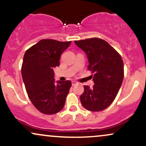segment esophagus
Listing matches in <instances>:
<instances>
[{
  "label": "esophagus",
  "instance_id": "34e87169",
  "mask_svg": "<svg viewBox=\"0 0 146 146\" xmlns=\"http://www.w3.org/2000/svg\"><path fill=\"white\" fill-rule=\"evenodd\" d=\"M77 84H78V82H75V81H73V82H72V86H75V85H76Z\"/></svg>",
  "mask_w": 146,
  "mask_h": 146
}]
</instances>
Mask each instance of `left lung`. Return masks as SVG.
I'll return each instance as SVG.
<instances>
[{"label": "left lung", "mask_w": 146, "mask_h": 146, "mask_svg": "<svg viewBox=\"0 0 146 146\" xmlns=\"http://www.w3.org/2000/svg\"><path fill=\"white\" fill-rule=\"evenodd\" d=\"M85 52L89 70L94 73V86H84L80 101L85 109L100 111L114 101L124 78V64L120 54L107 41L99 38L75 41Z\"/></svg>", "instance_id": "obj_1"}]
</instances>
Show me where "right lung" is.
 I'll list each match as a JSON object with an SVG mask.
<instances>
[{"label": "right lung", "mask_w": 146, "mask_h": 146, "mask_svg": "<svg viewBox=\"0 0 146 146\" xmlns=\"http://www.w3.org/2000/svg\"><path fill=\"white\" fill-rule=\"evenodd\" d=\"M71 41L42 39L26 50L22 76L30 100L39 111L54 114L62 110L71 86L69 80L55 82L54 68Z\"/></svg>", "instance_id": "right-lung-1"}]
</instances>
